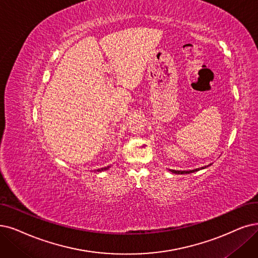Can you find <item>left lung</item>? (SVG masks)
<instances>
[{
  "label": "left lung",
  "mask_w": 258,
  "mask_h": 258,
  "mask_svg": "<svg viewBox=\"0 0 258 258\" xmlns=\"http://www.w3.org/2000/svg\"><path fill=\"white\" fill-rule=\"evenodd\" d=\"M212 165V164H210ZM210 165H208V166H204V167H201V168H196V169H192V170H174V169H169L172 173H177V174H184V173H191V172H195V171H198V170H201V169H204L209 167Z\"/></svg>",
  "instance_id": "1"
}]
</instances>
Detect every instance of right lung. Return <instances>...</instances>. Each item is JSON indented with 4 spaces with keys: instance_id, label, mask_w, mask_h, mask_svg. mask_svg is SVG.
<instances>
[{
    "instance_id": "1",
    "label": "right lung",
    "mask_w": 258,
    "mask_h": 258,
    "mask_svg": "<svg viewBox=\"0 0 258 258\" xmlns=\"http://www.w3.org/2000/svg\"><path fill=\"white\" fill-rule=\"evenodd\" d=\"M108 168H110V166H108V167H104V168H100V169H97V171H104V170H107Z\"/></svg>"
}]
</instances>
